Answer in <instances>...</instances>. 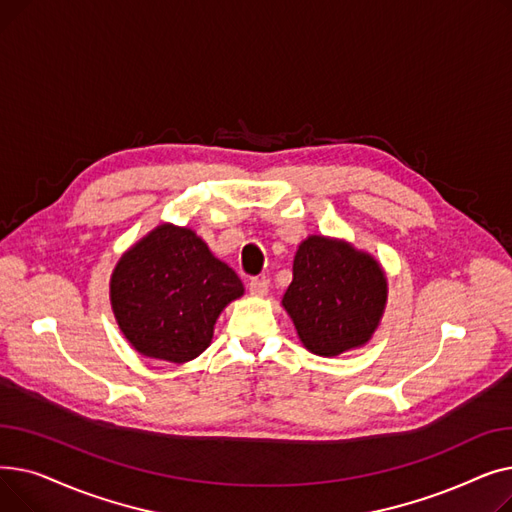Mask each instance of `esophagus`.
Here are the masks:
<instances>
[{"instance_id": "obj_1", "label": "esophagus", "mask_w": 512, "mask_h": 512, "mask_svg": "<svg viewBox=\"0 0 512 512\" xmlns=\"http://www.w3.org/2000/svg\"><path fill=\"white\" fill-rule=\"evenodd\" d=\"M267 290H270V282H267L265 278H253L249 282V292L253 294V297H265Z\"/></svg>"}]
</instances>
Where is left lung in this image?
<instances>
[{
  "label": "left lung",
  "mask_w": 512,
  "mask_h": 512,
  "mask_svg": "<svg viewBox=\"0 0 512 512\" xmlns=\"http://www.w3.org/2000/svg\"><path fill=\"white\" fill-rule=\"evenodd\" d=\"M386 303L388 278L373 255L321 234L301 242L282 307L309 353L338 357L365 346L380 328Z\"/></svg>",
  "instance_id": "1"
}]
</instances>
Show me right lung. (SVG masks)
<instances>
[{
    "mask_svg": "<svg viewBox=\"0 0 512 512\" xmlns=\"http://www.w3.org/2000/svg\"><path fill=\"white\" fill-rule=\"evenodd\" d=\"M245 294L232 267L195 230L159 224L122 253L110 303L128 344L143 357L186 363L211 344L220 313Z\"/></svg>",
    "mask_w": 512,
    "mask_h": 512,
    "instance_id": "add662e5",
    "label": "right lung"
}]
</instances>
